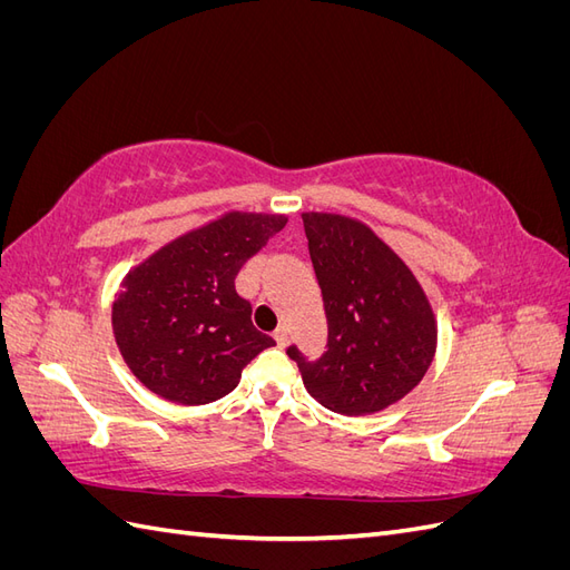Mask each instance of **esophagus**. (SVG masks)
Here are the masks:
<instances>
[{
	"label": "esophagus",
	"instance_id": "34e87169",
	"mask_svg": "<svg viewBox=\"0 0 570 570\" xmlns=\"http://www.w3.org/2000/svg\"><path fill=\"white\" fill-rule=\"evenodd\" d=\"M273 337H275V342H278V347H285L287 344V340H289V333H287V327L285 325H281L278 331L273 333Z\"/></svg>",
	"mask_w": 570,
	"mask_h": 570
}]
</instances>
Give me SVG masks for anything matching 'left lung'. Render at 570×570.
<instances>
[{
    "instance_id": "left-lung-1",
    "label": "left lung",
    "mask_w": 570,
    "mask_h": 570,
    "mask_svg": "<svg viewBox=\"0 0 570 570\" xmlns=\"http://www.w3.org/2000/svg\"><path fill=\"white\" fill-rule=\"evenodd\" d=\"M323 292L327 352L306 358L295 344L304 387L325 409L361 416L416 387L433 364L438 323L421 283L366 223L302 214Z\"/></svg>"
}]
</instances>
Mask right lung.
I'll use <instances>...</instances> for the list:
<instances>
[{
    "label": "right lung",
    "instance_id": "1",
    "mask_svg": "<svg viewBox=\"0 0 570 570\" xmlns=\"http://www.w3.org/2000/svg\"><path fill=\"white\" fill-rule=\"evenodd\" d=\"M287 216L230 212L135 266L111 308L120 356L137 381L176 404H209L275 340L252 323L235 275Z\"/></svg>",
    "mask_w": 570,
    "mask_h": 570
}]
</instances>
